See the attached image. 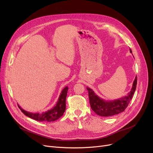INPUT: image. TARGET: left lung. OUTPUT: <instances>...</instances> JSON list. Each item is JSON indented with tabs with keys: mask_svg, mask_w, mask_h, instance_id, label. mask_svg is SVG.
I'll list each match as a JSON object with an SVG mask.
<instances>
[{
	"mask_svg": "<svg viewBox=\"0 0 153 153\" xmlns=\"http://www.w3.org/2000/svg\"><path fill=\"white\" fill-rule=\"evenodd\" d=\"M129 51L131 53H132L131 50L129 49ZM136 85L137 76L135 77L132 88L126 96L111 101H107L100 98L92 89L89 87H86L88 91L90 104L92 110L97 114L104 117L114 116L124 111L133 98L136 90Z\"/></svg>",
	"mask_w": 153,
	"mask_h": 153,
	"instance_id": "left-lung-1",
	"label": "left lung"
}]
</instances>
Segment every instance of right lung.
I'll return each instance as SVG.
<instances>
[{"instance_id":"add662e5","label":"right lung","mask_w":153,"mask_h":153,"mask_svg":"<svg viewBox=\"0 0 153 153\" xmlns=\"http://www.w3.org/2000/svg\"><path fill=\"white\" fill-rule=\"evenodd\" d=\"M68 90V87L65 86L60 93V95L59 98V100H58L57 103H56V105L52 109H50V110L45 112H43L42 113H31L24 110L19 105L18 106L20 109L21 111L25 115L36 121L41 122L54 121L59 119L63 114L65 111V109H66V98Z\"/></svg>"}]
</instances>
